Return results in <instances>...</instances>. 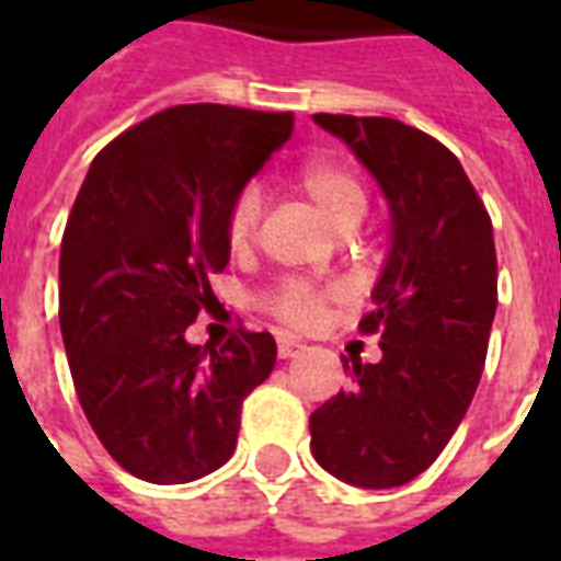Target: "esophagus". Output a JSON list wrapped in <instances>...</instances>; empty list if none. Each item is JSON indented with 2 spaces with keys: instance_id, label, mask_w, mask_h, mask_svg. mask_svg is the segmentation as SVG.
<instances>
[{
  "instance_id": "obj_1",
  "label": "esophagus",
  "mask_w": 561,
  "mask_h": 561,
  "mask_svg": "<svg viewBox=\"0 0 561 561\" xmlns=\"http://www.w3.org/2000/svg\"><path fill=\"white\" fill-rule=\"evenodd\" d=\"M276 348H279V357H294V354L304 348V342L294 340V336H288V333H282L279 340H276Z\"/></svg>"
}]
</instances>
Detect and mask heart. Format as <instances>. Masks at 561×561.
<instances>
[{"label": "heart", "instance_id": "obj_1", "mask_svg": "<svg viewBox=\"0 0 561 561\" xmlns=\"http://www.w3.org/2000/svg\"><path fill=\"white\" fill-rule=\"evenodd\" d=\"M294 183L306 197L316 201V207L324 213V219L340 233L354 231L369 209V188H366L364 176L342 161H306L294 176ZM257 221H261V195H257V188L245 185L233 195L231 207L225 213V243L233 255H243V252H249V245L255 243ZM330 297H333V288H328V285L288 276V279L276 282L270 291L261 294L257 304L285 328L306 330L321 321Z\"/></svg>", "mask_w": 561, "mask_h": 561}]
</instances>
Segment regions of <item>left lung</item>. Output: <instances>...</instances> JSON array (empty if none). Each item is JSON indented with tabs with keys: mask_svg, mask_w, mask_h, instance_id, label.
<instances>
[{
	"mask_svg": "<svg viewBox=\"0 0 561 561\" xmlns=\"http://www.w3.org/2000/svg\"><path fill=\"white\" fill-rule=\"evenodd\" d=\"M376 176L393 245L360 333L381 360H345L352 388L309 417L312 454L354 486H402L445 450L481 381L499 304L493 221L459 159L390 116L316 114Z\"/></svg>",
	"mask_w": 561,
	"mask_h": 561,
	"instance_id": "8db88e82",
	"label": "left lung"
}]
</instances>
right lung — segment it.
<instances>
[{
	"label": "right lung",
	"mask_w": 561,
	"mask_h": 561,
	"mask_svg": "<svg viewBox=\"0 0 561 561\" xmlns=\"http://www.w3.org/2000/svg\"><path fill=\"white\" fill-rule=\"evenodd\" d=\"M294 114L176 104L92 159L59 249V328L87 421L149 483H188L231 459L240 409L273 373L267 330L185 342L228 267L225 213L291 138Z\"/></svg>",
	"instance_id": "add662e5"
}]
</instances>
